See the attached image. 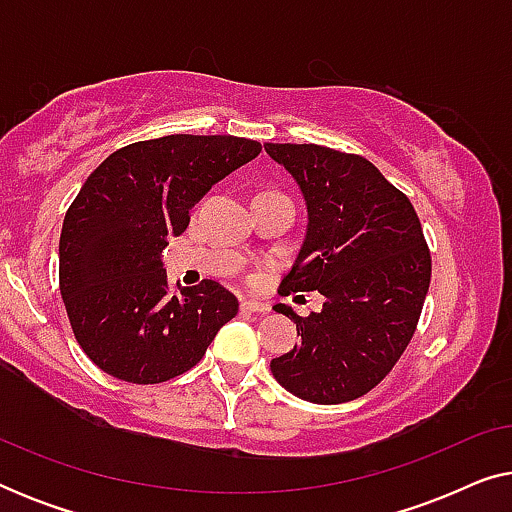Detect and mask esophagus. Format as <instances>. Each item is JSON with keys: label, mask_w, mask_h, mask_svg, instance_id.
I'll list each match as a JSON object with an SVG mask.
<instances>
[{"label": "esophagus", "mask_w": 512, "mask_h": 512, "mask_svg": "<svg viewBox=\"0 0 512 512\" xmlns=\"http://www.w3.org/2000/svg\"><path fill=\"white\" fill-rule=\"evenodd\" d=\"M240 307L244 312H270V305L261 303V300H242Z\"/></svg>", "instance_id": "esophagus-1"}]
</instances>
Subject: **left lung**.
I'll list each match as a JSON object with an SVG mask.
<instances>
[{
	"mask_svg": "<svg viewBox=\"0 0 512 512\" xmlns=\"http://www.w3.org/2000/svg\"><path fill=\"white\" fill-rule=\"evenodd\" d=\"M296 179L307 235L289 275L291 291H319L324 310L293 319L300 345L272 359L275 380L310 403L354 401L377 387L415 335L431 284L422 223L382 172L356 153L319 144H265Z\"/></svg>",
	"mask_w": 512,
	"mask_h": 512,
	"instance_id": "left-lung-1",
	"label": "left lung"
}]
</instances>
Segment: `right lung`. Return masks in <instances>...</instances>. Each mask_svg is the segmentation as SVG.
Returning <instances> with one entry per match:
<instances>
[{
	"mask_svg": "<svg viewBox=\"0 0 512 512\" xmlns=\"http://www.w3.org/2000/svg\"><path fill=\"white\" fill-rule=\"evenodd\" d=\"M261 144L233 135H167L111 153L86 179L60 233V293L74 338L104 373L158 384L191 370L237 298L214 279L174 293L163 249L216 181Z\"/></svg>",
	"mask_w": 512,
	"mask_h": 512,
	"instance_id": "obj_1",
	"label": "right lung"
}]
</instances>
